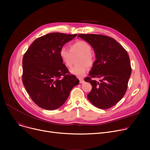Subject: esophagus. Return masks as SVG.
Returning <instances> with one entry per match:
<instances>
[{"mask_svg": "<svg viewBox=\"0 0 150 150\" xmlns=\"http://www.w3.org/2000/svg\"><path fill=\"white\" fill-rule=\"evenodd\" d=\"M78 80H79L80 83H84V79L83 78H78Z\"/></svg>", "mask_w": 150, "mask_h": 150, "instance_id": "1", "label": "esophagus"}]
</instances>
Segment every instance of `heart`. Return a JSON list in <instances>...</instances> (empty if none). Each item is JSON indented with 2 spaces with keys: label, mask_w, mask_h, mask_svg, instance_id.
Masks as SVG:
<instances>
[{
  "label": "heart",
  "mask_w": 150,
  "mask_h": 150,
  "mask_svg": "<svg viewBox=\"0 0 150 150\" xmlns=\"http://www.w3.org/2000/svg\"><path fill=\"white\" fill-rule=\"evenodd\" d=\"M80 54L78 63L79 64L71 68L70 72L77 76H82L88 69V66H93L95 57L91 53V47L84 41H78L70 45V49L66 46L61 47L59 52V57L64 65L69 67L72 65L73 57Z\"/></svg>",
  "instance_id": "1"
}]
</instances>
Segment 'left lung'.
<instances>
[{
    "label": "left lung",
    "instance_id": "1",
    "mask_svg": "<svg viewBox=\"0 0 150 150\" xmlns=\"http://www.w3.org/2000/svg\"><path fill=\"white\" fill-rule=\"evenodd\" d=\"M94 50L96 60L84 81L92 85L88 98L96 107L106 109L112 107L124 96L131 74L129 55L114 38L96 34H80ZM99 77L100 82L92 80Z\"/></svg>",
    "mask_w": 150,
    "mask_h": 150
}]
</instances>
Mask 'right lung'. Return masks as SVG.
<instances>
[{
    "label": "right lung",
    "mask_w": 150,
    "mask_h": 150,
    "mask_svg": "<svg viewBox=\"0 0 150 150\" xmlns=\"http://www.w3.org/2000/svg\"><path fill=\"white\" fill-rule=\"evenodd\" d=\"M76 35L47 34L35 40L23 55L22 83L31 100L41 108H59L79 83L75 75L70 74L59 55L61 47Z\"/></svg>",
    "instance_id": "add662e5"
}]
</instances>
